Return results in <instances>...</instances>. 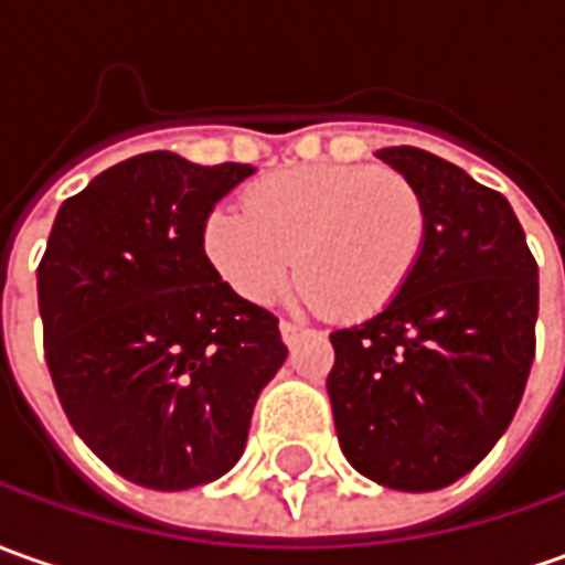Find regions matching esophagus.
I'll return each mask as SVG.
<instances>
[{
    "mask_svg": "<svg viewBox=\"0 0 565 565\" xmlns=\"http://www.w3.org/2000/svg\"><path fill=\"white\" fill-rule=\"evenodd\" d=\"M278 328H281V340H284V343H287V347H294V343H297L302 333H309V331H306V328H299V324H294V321H281Z\"/></svg>",
    "mask_w": 565,
    "mask_h": 565,
    "instance_id": "34e87169",
    "label": "esophagus"
}]
</instances>
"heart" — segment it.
Returning a JSON list of instances; mask_svg holds the SVG:
<instances>
[{"label": "heart", "instance_id": "heart-1", "mask_svg": "<svg viewBox=\"0 0 565 565\" xmlns=\"http://www.w3.org/2000/svg\"><path fill=\"white\" fill-rule=\"evenodd\" d=\"M429 203L405 172L302 163L244 191V210L216 206L201 247L234 297L268 306L297 268L302 297L328 318L390 309L424 263Z\"/></svg>", "mask_w": 565, "mask_h": 565}]
</instances>
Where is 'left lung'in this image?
Instances as JSON below:
<instances>
[{
  "label": "left lung",
  "instance_id": "obj_1",
  "mask_svg": "<svg viewBox=\"0 0 565 565\" xmlns=\"http://www.w3.org/2000/svg\"><path fill=\"white\" fill-rule=\"evenodd\" d=\"M429 203L424 263L405 294L331 333L337 439L377 486L436 492L504 436L535 359L539 266L504 194L420 148H383Z\"/></svg>",
  "mask_w": 565,
  "mask_h": 565
}]
</instances>
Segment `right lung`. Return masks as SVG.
I'll return each instance as SVG.
<instances>
[{"label": "right lung", "instance_id": "add662e5", "mask_svg": "<svg viewBox=\"0 0 565 565\" xmlns=\"http://www.w3.org/2000/svg\"><path fill=\"white\" fill-rule=\"evenodd\" d=\"M253 172L138 153L61 203L49 234L36 290L61 408L145 489L228 473L287 359L278 318L234 297L201 247L206 213Z\"/></svg>", "mask_w": 565, "mask_h": 565}]
</instances>
